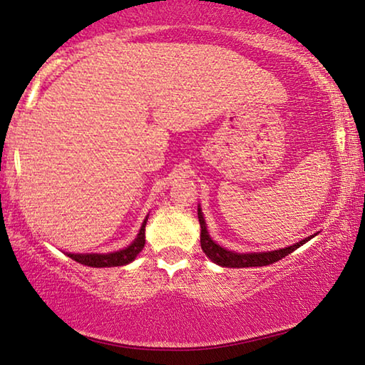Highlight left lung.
<instances>
[{
	"mask_svg": "<svg viewBox=\"0 0 365 365\" xmlns=\"http://www.w3.org/2000/svg\"><path fill=\"white\" fill-rule=\"evenodd\" d=\"M197 217H199V224H201V247L206 256L211 259L212 262L219 264L222 267H261V266H269V264H274L277 261H281L282 257L289 256V254L296 251L297 247H301L302 244H306L307 241H311L314 236H309L306 239H302L301 242L292 244V246L284 247V249H276V251H267V252H234V251H227L216 244L209 236L207 227H206V221H204L202 211L201 207H197Z\"/></svg>",
	"mask_w": 365,
	"mask_h": 365,
	"instance_id": "obj_1",
	"label": "left lung"
}]
</instances>
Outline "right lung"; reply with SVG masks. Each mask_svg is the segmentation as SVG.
<instances>
[{
    "label": "right lung",
    "mask_w": 365,
    "mask_h": 365,
    "mask_svg": "<svg viewBox=\"0 0 365 365\" xmlns=\"http://www.w3.org/2000/svg\"><path fill=\"white\" fill-rule=\"evenodd\" d=\"M146 222L148 217L144 219L141 229H139L138 237L129 244L128 247L121 249V251L116 252H108V254H71L68 252V256L79 264H84V266L89 267H118V266H126L131 261L136 259L139 252L143 251L144 244H146V236H144V231H146Z\"/></svg>",
    "instance_id": "obj_1"
}]
</instances>
